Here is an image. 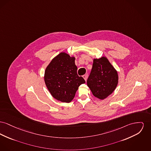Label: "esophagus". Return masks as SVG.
<instances>
[{
  "label": "esophagus",
  "mask_w": 151,
  "mask_h": 151,
  "mask_svg": "<svg viewBox=\"0 0 151 151\" xmlns=\"http://www.w3.org/2000/svg\"><path fill=\"white\" fill-rule=\"evenodd\" d=\"M83 78H84V79L85 80V81H87V78H88V76H87V75H83Z\"/></svg>",
  "instance_id": "esophagus-1"
}]
</instances>
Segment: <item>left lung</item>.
I'll list each match as a JSON object with an SVG mask.
<instances>
[{
    "label": "left lung",
    "instance_id": "1",
    "mask_svg": "<svg viewBox=\"0 0 151 151\" xmlns=\"http://www.w3.org/2000/svg\"><path fill=\"white\" fill-rule=\"evenodd\" d=\"M119 82L117 71L106 56L93 59L87 86L93 95L104 100L113 93Z\"/></svg>",
    "mask_w": 151,
    "mask_h": 151
}]
</instances>
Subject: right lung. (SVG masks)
I'll use <instances>...</instances> for the list:
<instances>
[{
	"instance_id": "right-lung-1",
	"label": "right lung",
	"mask_w": 151,
	"mask_h": 151,
	"mask_svg": "<svg viewBox=\"0 0 151 151\" xmlns=\"http://www.w3.org/2000/svg\"><path fill=\"white\" fill-rule=\"evenodd\" d=\"M75 57L62 52L54 57L45 72V84L53 98L70 103L84 79L77 74Z\"/></svg>"
}]
</instances>
